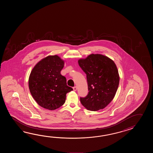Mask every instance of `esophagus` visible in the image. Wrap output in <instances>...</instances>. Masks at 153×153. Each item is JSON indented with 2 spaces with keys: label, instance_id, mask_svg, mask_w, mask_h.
<instances>
[{
  "label": "esophagus",
  "instance_id": "1",
  "mask_svg": "<svg viewBox=\"0 0 153 153\" xmlns=\"http://www.w3.org/2000/svg\"><path fill=\"white\" fill-rule=\"evenodd\" d=\"M73 90L74 91H76L77 90V87L76 86H74V87H73Z\"/></svg>",
  "mask_w": 153,
  "mask_h": 153
}]
</instances>
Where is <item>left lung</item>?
Instances as JSON below:
<instances>
[{
	"instance_id": "left-lung-1",
	"label": "left lung",
	"mask_w": 153,
	"mask_h": 153,
	"mask_svg": "<svg viewBox=\"0 0 153 153\" xmlns=\"http://www.w3.org/2000/svg\"><path fill=\"white\" fill-rule=\"evenodd\" d=\"M78 64L86 74L88 93L80 97L82 105L88 111L102 109L114 98L120 77L114 61L101 54H91L80 59Z\"/></svg>"
}]
</instances>
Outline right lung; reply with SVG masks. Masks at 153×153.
Listing matches in <instances>:
<instances>
[{
    "instance_id": "1",
    "label": "right lung",
    "mask_w": 153,
    "mask_h": 153,
    "mask_svg": "<svg viewBox=\"0 0 153 153\" xmlns=\"http://www.w3.org/2000/svg\"><path fill=\"white\" fill-rule=\"evenodd\" d=\"M65 62L59 56H48L40 61L30 74L29 91L42 107L55 110L65 103L66 94L73 90L61 74Z\"/></svg>"
}]
</instances>
